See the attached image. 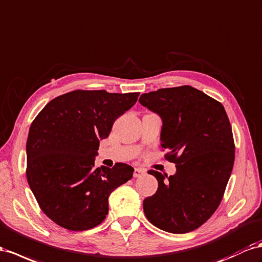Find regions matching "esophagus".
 I'll return each mask as SVG.
<instances>
[{
    "label": "esophagus",
    "mask_w": 262,
    "mask_h": 262,
    "mask_svg": "<svg viewBox=\"0 0 262 262\" xmlns=\"http://www.w3.org/2000/svg\"><path fill=\"white\" fill-rule=\"evenodd\" d=\"M144 174H145V169L144 168H140V167L134 168V172H133L134 178H140V176H143Z\"/></svg>",
    "instance_id": "esophagus-1"
}]
</instances>
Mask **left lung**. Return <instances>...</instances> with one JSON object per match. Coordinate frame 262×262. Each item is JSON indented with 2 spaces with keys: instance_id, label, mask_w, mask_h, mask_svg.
Listing matches in <instances>:
<instances>
[{
  "instance_id": "left-lung-1",
  "label": "left lung",
  "mask_w": 262,
  "mask_h": 262,
  "mask_svg": "<svg viewBox=\"0 0 262 262\" xmlns=\"http://www.w3.org/2000/svg\"><path fill=\"white\" fill-rule=\"evenodd\" d=\"M139 101L161 117V146L169 151L165 159L176 164L171 176L147 172L159 187L143 201L144 214L155 227L172 234L195 230L218 208L234 166L227 114L221 102L190 86L151 91Z\"/></svg>"
}]
</instances>
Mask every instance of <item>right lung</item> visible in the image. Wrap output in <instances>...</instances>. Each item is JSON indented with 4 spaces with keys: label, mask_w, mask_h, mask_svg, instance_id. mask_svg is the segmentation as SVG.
I'll list each match as a JSON object with an SVG mask.
<instances>
[{
    "label": "right lung",
    "mask_w": 262,
    "mask_h": 262,
    "mask_svg": "<svg viewBox=\"0 0 262 262\" xmlns=\"http://www.w3.org/2000/svg\"><path fill=\"white\" fill-rule=\"evenodd\" d=\"M140 93L75 90L49 101L34 119L26 142V176L45 215L62 228H94L108 214L109 195L134 168L96 167L100 140L137 102Z\"/></svg>",
    "instance_id": "1"
}]
</instances>
